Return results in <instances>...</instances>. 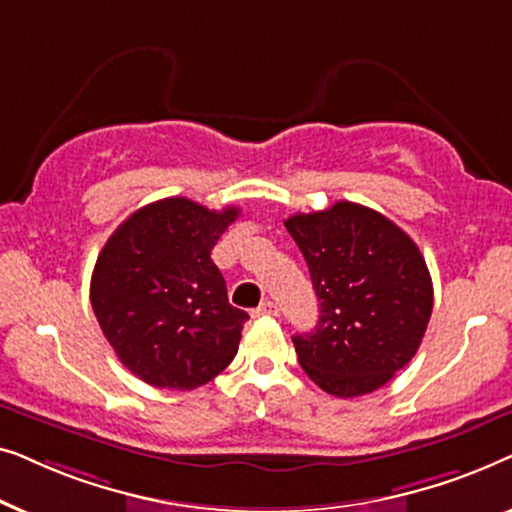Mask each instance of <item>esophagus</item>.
I'll return each instance as SVG.
<instances>
[{"label":"esophagus","mask_w":512,"mask_h":512,"mask_svg":"<svg viewBox=\"0 0 512 512\" xmlns=\"http://www.w3.org/2000/svg\"><path fill=\"white\" fill-rule=\"evenodd\" d=\"M279 314V307L272 303V300H265L261 307H256L254 310V317H277Z\"/></svg>","instance_id":"obj_1"}]
</instances>
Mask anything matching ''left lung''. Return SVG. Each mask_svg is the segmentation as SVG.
<instances>
[{"mask_svg":"<svg viewBox=\"0 0 512 512\" xmlns=\"http://www.w3.org/2000/svg\"><path fill=\"white\" fill-rule=\"evenodd\" d=\"M319 298V324L293 335L298 361L326 394L380 389L417 354L433 310L422 251L394 221L356 202L284 221Z\"/></svg>","mask_w":512,"mask_h":512,"instance_id":"8db88e82","label":"left lung"}]
</instances>
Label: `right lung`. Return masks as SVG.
I'll use <instances>...</instances> for the list:
<instances>
[{"label": "right lung", "mask_w": 512, "mask_h": 512, "mask_svg": "<svg viewBox=\"0 0 512 512\" xmlns=\"http://www.w3.org/2000/svg\"><path fill=\"white\" fill-rule=\"evenodd\" d=\"M240 209L165 198L130 214L97 256L90 303L125 368L158 389H198L235 359L244 310L212 249Z\"/></svg>", "instance_id": "obj_1"}]
</instances>
